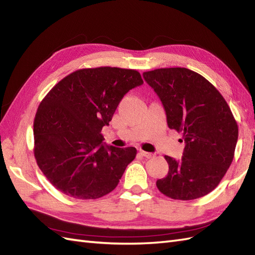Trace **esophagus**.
Here are the masks:
<instances>
[{
  "mask_svg": "<svg viewBox=\"0 0 255 255\" xmlns=\"http://www.w3.org/2000/svg\"><path fill=\"white\" fill-rule=\"evenodd\" d=\"M140 154H141L142 156H144L145 158H152V157H154V154L145 152V151H142V149H140Z\"/></svg>",
  "mask_w": 255,
  "mask_h": 255,
  "instance_id": "obj_1",
  "label": "esophagus"
}]
</instances>
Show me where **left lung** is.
<instances>
[{"label":"left lung","mask_w":255,"mask_h":255,"mask_svg":"<svg viewBox=\"0 0 255 255\" xmlns=\"http://www.w3.org/2000/svg\"><path fill=\"white\" fill-rule=\"evenodd\" d=\"M143 77L159 97L169 128L183 133L185 142L180 160L165 156L169 171L156 185L172 199L202 197L219 185L232 164L237 122L219 90L192 70L156 69Z\"/></svg>","instance_id":"left-lung-1"}]
</instances>
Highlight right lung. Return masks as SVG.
I'll list each match as a JSON object with an SVG mask.
<instances>
[{"instance_id": "right-lung-1", "label": "right lung", "mask_w": 255, "mask_h": 255, "mask_svg": "<svg viewBox=\"0 0 255 255\" xmlns=\"http://www.w3.org/2000/svg\"><path fill=\"white\" fill-rule=\"evenodd\" d=\"M143 84L138 71L81 69L56 84L38 106L33 123L34 156L58 191L97 199L119 184L136 149L103 144L101 133L123 97Z\"/></svg>"}]
</instances>
